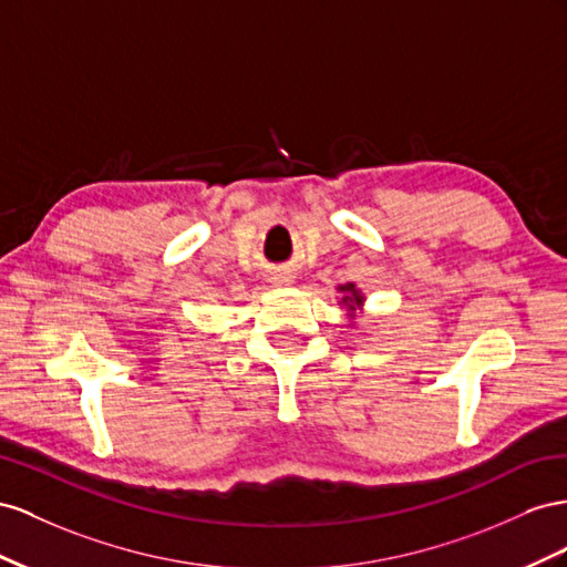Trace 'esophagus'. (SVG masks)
Instances as JSON below:
<instances>
[{
    "label": "esophagus",
    "mask_w": 567,
    "mask_h": 567,
    "mask_svg": "<svg viewBox=\"0 0 567 567\" xmlns=\"http://www.w3.org/2000/svg\"><path fill=\"white\" fill-rule=\"evenodd\" d=\"M270 282H272V285H285V282H289V278H287V275L278 272V275H272Z\"/></svg>",
    "instance_id": "obj_1"
}]
</instances>
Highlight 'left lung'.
Instances as JSON below:
<instances>
[{
	"label": "left lung",
	"mask_w": 567,
	"mask_h": 567,
	"mask_svg": "<svg viewBox=\"0 0 567 567\" xmlns=\"http://www.w3.org/2000/svg\"><path fill=\"white\" fill-rule=\"evenodd\" d=\"M337 289H339V292H342V299H339V303H342L344 309L349 311V313H347V316H349V320H353V316L363 309V301H365V297L361 295V289L355 287L353 282L339 285Z\"/></svg>",
	"instance_id": "8db88e82"
}]
</instances>
